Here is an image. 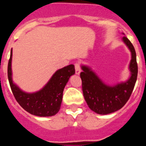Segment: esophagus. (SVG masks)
Masks as SVG:
<instances>
[{
    "label": "esophagus",
    "instance_id": "obj_1",
    "mask_svg": "<svg viewBox=\"0 0 146 146\" xmlns=\"http://www.w3.org/2000/svg\"><path fill=\"white\" fill-rule=\"evenodd\" d=\"M74 66H75V73L76 74L79 75L81 72V69H80V66L79 63H76L74 64Z\"/></svg>",
    "mask_w": 146,
    "mask_h": 146
}]
</instances>
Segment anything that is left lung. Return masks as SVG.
<instances>
[{"label": "left lung", "mask_w": 146, "mask_h": 146, "mask_svg": "<svg viewBox=\"0 0 146 146\" xmlns=\"http://www.w3.org/2000/svg\"><path fill=\"white\" fill-rule=\"evenodd\" d=\"M122 41L131 52V60L129 65L130 77L127 80L108 85L99 78L91 67L81 65L82 72L80 77L83 96L89 108L97 114L108 115L123 108L135 87L138 71L136 52L132 44L126 36L122 38Z\"/></svg>", "instance_id": "left-lung-1"}]
</instances>
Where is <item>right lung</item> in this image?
Listing matches in <instances>:
<instances>
[{
  "label": "right lung",
  "instance_id": "1",
  "mask_svg": "<svg viewBox=\"0 0 146 146\" xmlns=\"http://www.w3.org/2000/svg\"><path fill=\"white\" fill-rule=\"evenodd\" d=\"M11 60L12 49L8 64V78L13 94L20 106L31 114L39 117L52 116L58 113L60 108L64 88L71 76L75 73L74 66L70 64L58 69L39 91L27 93L13 82Z\"/></svg>",
  "mask_w": 146,
  "mask_h": 146
}]
</instances>
